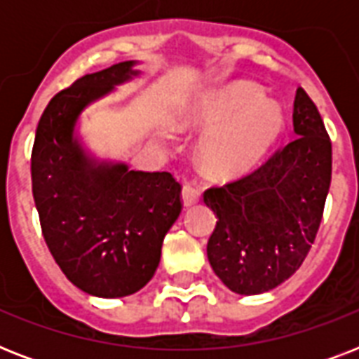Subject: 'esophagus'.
I'll list each match as a JSON object with an SVG mask.
<instances>
[{
    "mask_svg": "<svg viewBox=\"0 0 359 359\" xmlns=\"http://www.w3.org/2000/svg\"><path fill=\"white\" fill-rule=\"evenodd\" d=\"M199 201V191L194 188V186L186 184L182 188V203H184V207H191V205H196Z\"/></svg>",
    "mask_w": 359,
    "mask_h": 359,
    "instance_id": "34e87169",
    "label": "esophagus"
}]
</instances>
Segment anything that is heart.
I'll return each mask as SVG.
<instances>
[{
    "mask_svg": "<svg viewBox=\"0 0 359 359\" xmlns=\"http://www.w3.org/2000/svg\"><path fill=\"white\" fill-rule=\"evenodd\" d=\"M184 123L210 130L201 143L205 168L216 175H235L253 168L279 140L285 114L257 83L236 80L203 98Z\"/></svg>",
    "mask_w": 359,
    "mask_h": 359,
    "instance_id": "obj_1",
    "label": "heart"
}]
</instances>
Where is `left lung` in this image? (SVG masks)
I'll return each mask as SVG.
<instances>
[{"label": "left lung", "instance_id": "obj_1", "mask_svg": "<svg viewBox=\"0 0 359 359\" xmlns=\"http://www.w3.org/2000/svg\"><path fill=\"white\" fill-rule=\"evenodd\" d=\"M294 137L264 165L205 191L216 214L207 255L236 294H262L300 268L317 236L332 182V143L317 106L298 87Z\"/></svg>", "mask_w": 359, "mask_h": 359}]
</instances>
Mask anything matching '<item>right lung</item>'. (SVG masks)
I'll use <instances>...</instances> for the list:
<instances>
[{
    "label": "right lung",
    "instance_id": "add662e5",
    "mask_svg": "<svg viewBox=\"0 0 359 359\" xmlns=\"http://www.w3.org/2000/svg\"><path fill=\"white\" fill-rule=\"evenodd\" d=\"M123 61L76 80L44 109L31 152V182L48 250L70 283L98 298L143 289L160 264L163 236L180 214V184L165 171H134L97 156L80 117L134 78Z\"/></svg>",
    "mask_w": 359,
    "mask_h": 359
}]
</instances>
